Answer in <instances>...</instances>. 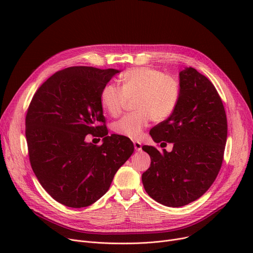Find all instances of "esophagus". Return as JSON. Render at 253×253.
Instances as JSON below:
<instances>
[{
    "label": "esophagus",
    "mask_w": 253,
    "mask_h": 253,
    "mask_svg": "<svg viewBox=\"0 0 253 253\" xmlns=\"http://www.w3.org/2000/svg\"><path fill=\"white\" fill-rule=\"evenodd\" d=\"M133 144H134L135 151H137V152H140V151H141V143H140L139 141H134Z\"/></svg>",
    "instance_id": "obj_1"
}]
</instances>
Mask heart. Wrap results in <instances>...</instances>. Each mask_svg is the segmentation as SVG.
<instances>
[{
  "label": "heart",
  "instance_id": "obj_1",
  "mask_svg": "<svg viewBox=\"0 0 253 253\" xmlns=\"http://www.w3.org/2000/svg\"><path fill=\"white\" fill-rule=\"evenodd\" d=\"M121 87L106 85L101 91V104L112 116L123 111L128 98H135L137 112L122 117L113 124L116 134L138 139L151 120L161 123L174 113L180 98V84L174 77L141 66L127 70L120 77Z\"/></svg>",
  "mask_w": 253,
  "mask_h": 253
}]
</instances>
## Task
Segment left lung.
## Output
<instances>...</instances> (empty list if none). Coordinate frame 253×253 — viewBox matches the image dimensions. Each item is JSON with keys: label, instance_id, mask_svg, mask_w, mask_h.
<instances>
[{"label": "left lung", "instance_id": "8db88e82", "mask_svg": "<svg viewBox=\"0 0 253 253\" xmlns=\"http://www.w3.org/2000/svg\"><path fill=\"white\" fill-rule=\"evenodd\" d=\"M180 98L174 113L150 134L155 142L173 144L171 152L151 145L142 150L151 167L141 180L148 195L168 207L200 198L213 183L222 164L228 122L220 96L209 80L193 68L179 72Z\"/></svg>", "mask_w": 253, "mask_h": 253}]
</instances>
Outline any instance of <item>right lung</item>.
<instances>
[{
    "label": "right lung",
    "mask_w": 253,
    "mask_h": 253,
    "mask_svg": "<svg viewBox=\"0 0 253 253\" xmlns=\"http://www.w3.org/2000/svg\"><path fill=\"white\" fill-rule=\"evenodd\" d=\"M118 73L64 69L41 85L29 106L25 136L33 171L45 191L68 207L96 202L134 151L129 138L109 135L104 125L101 91ZM87 134L103 137V144L87 143Z\"/></svg>",
    "instance_id": "1"
}]
</instances>
